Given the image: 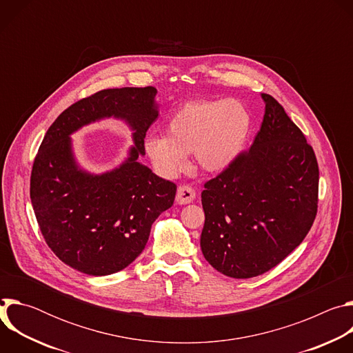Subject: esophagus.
Wrapping results in <instances>:
<instances>
[{"mask_svg": "<svg viewBox=\"0 0 353 353\" xmlns=\"http://www.w3.org/2000/svg\"><path fill=\"white\" fill-rule=\"evenodd\" d=\"M195 195H196V192L194 191V188L187 185V184H184V185H180L177 188L176 201H177V204H180V205L190 204V203H192V201L195 199Z\"/></svg>", "mask_w": 353, "mask_h": 353, "instance_id": "obj_1", "label": "esophagus"}]
</instances>
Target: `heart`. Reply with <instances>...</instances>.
<instances>
[{
  "mask_svg": "<svg viewBox=\"0 0 353 353\" xmlns=\"http://www.w3.org/2000/svg\"><path fill=\"white\" fill-rule=\"evenodd\" d=\"M250 125V114L237 100H192L173 113L168 123V135L146 137L145 152L155 169L166 177L179 174L191 152L203 170L221 172L240 155Z\"/></svg>",
  "mask_w": 353,
  "mask_h": 353,
  "instance_id": "b5f03b06",
  "label": "heart"
}]
</instances>
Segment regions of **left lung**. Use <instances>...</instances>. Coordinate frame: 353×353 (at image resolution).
<instances>
[{"mask_svg":"<svg viewBox=\"0 0 353 353\" xmlns=\"http://www.w3.org/2000/svg\"><path fill=\"white\" fill-rule=\"evenodd\" d=\"M253 145L204 184L201 250L219 272L259 276L303 241L317 215L319 163L305 134L267 93Z\"/></svg>","mask_w":353,"mask_h":353,"instance_id":"left-lung-1","label":"left lung"}]
</instances>
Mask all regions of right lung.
<instances>
[{"label":"right lung","mask_w":353,"mask_h":353,"mask_svg":"<svg viewBox=\"0 0 353 353\" xmlns=\"http://www.w3.org/2000/svg\"><path fill=\"white\" fill-rule=\"evenodd\" d=\"M157 92L154 86L99 90L65 109L40 143L30 176L33 211L47 245L77 271L102 276L124 270L142 253L157 218L174 203L177 185L137 161L158 119ZM112 115L136 131L130 158L105 175L82 172L69 135Z\"/></svg>","instance_id":"add662e5"}]
</instances>
